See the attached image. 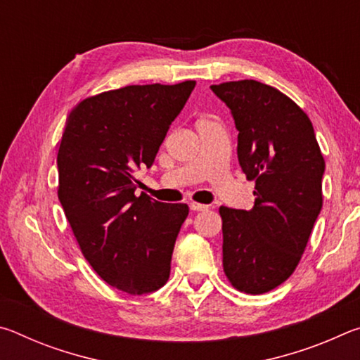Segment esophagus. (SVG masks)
Segmentation results:
<instances>
[{
  "mask_svg": "<svg viewBox=\"0 0 360 360\" xmlns=\"http://www.w3.org/2000/svg\"><path fill=\"white\" fill-rule=\"evenodd\" d=\"M188 206H191V210L192 211H206L210 208L208 205H202V203H195V202H192V203H188Z\"/></svg>",
  "mask_w": 360,
  "mask_h": 360,
  "instance_id": "esophagus-1",
  "label": "esophagus"
}]
</instances>
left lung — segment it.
<instances>
[{
	"label": "left lung",
	"instance_id": "left-lung-1",
	"mask_svg": "<svg viewBox=\"0 0 360 360\" xmlns=\"http://www.w3.org/2000/svg\"><path fill=\"white\" fill-rule=\"evenodd\" d=\"M238 130V162L255 179L252 210L221 206L222 264L248 294L284 283L300 262L322 208L326 163L308 115L289 96L257 81L211 85Z\"/></svg>",
	"mask_w": 360,
	"mask_h": 360
}]
</instances>
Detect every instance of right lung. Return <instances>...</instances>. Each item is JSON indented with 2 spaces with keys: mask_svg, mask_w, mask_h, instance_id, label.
Listing matches in <instances>:
<instances>
[{
  "mask_svg": "<svg viewBox=\"0 0 360 360\" xmlns=\"http://www.w3.org/2000/svg\"><path fill=\"white\" fill-rule=\"evenodd\" d=\"M195 84L111 90L79 103L66 120L58 200L84 257L109 285L130 295L150 294L168 281L188 214L184 203L136 197L133 173L152 167Z\"/></svg>",
  "mask_w": 360,
  "mask_h": 360,
  "instance_id": "add662e5",
  "label": "right lung"
}]
</instances>
